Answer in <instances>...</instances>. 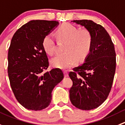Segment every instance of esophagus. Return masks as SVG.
<instances>
[{"label":"esophagus","instance_id":"34e87169","mask_svg":"<svg viewBox=\"0 0 125 125\" xmlns=\"http://www.w3.org/2000/svg\"><path fill=\"white\" fill-rule=\"evenodd\" d=\"M64 76H65V78L68 76V73L67 71H64Z\"/></svg>","mask_w":125,"mask_h":125}]
</instances>
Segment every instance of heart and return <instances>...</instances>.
I'll use <instances>...</instances> for the list:
<instances>
[{
  "mask_svg": "<svg viewBox=\"0 0 125 125\" xmlns=\"http://www.w3.org/2000/svg\"><path fill=\"white\" fill-rule=\"evenodd\" d=\"M57 40L65 41L63 53L57 54L51 60L53 67L66 69L72 66L76 60L81 62L86 59L91 51L93 43L92 36L89 31L78 28L66 23L57 29L55 32ZM42 47L47 54L52 55L55 52V41L52 35L45 36L42 42Z\"/></svg>",
  "mask_w": 125,
  "mask_h": 125,
  "instance_id": "1",
  "label": "heart"
}]
</instances>
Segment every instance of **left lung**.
Instances as JSON below:
<instances>
[{
  "label": "left lung",
  "instance_id": "obj_1",
  "mask_svg": "<svg viewBox=\"0 0 125 125\" xmlns=\"http://www.w3.org/2000/svg\"><path fill=\"white\" fill-rule=\"evenodd\" d=\"M73 21L89 31L93 43L85 62L69 73L73 81L70 99L76 108L90 110L99 107L110 93L116 68V53L111 38L102 26L87 20Z\"/></svg>",
  "mask_w": 125,
  "mask_h": 125
}]
</instances>
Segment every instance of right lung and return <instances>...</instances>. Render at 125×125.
Here are the masks:
<instances>
[{"label": "right lung", "instance_id": "1", "mask_svg": "<svg viewBox=\"0 0 125 125\" xmlns=\"http://www.w3.org/2000/svg\"><path fill=\"white\" fill-rule=\"evenodd\" d=\"M57 21L31 20L14 34L8 53V74L18 102L24 108L41 110L50 105L53 87L64 78L60 68L42 74L49 59L44 38L59 24Z\"/></svg>", "mask_w": 125, "mask_h": 125}]
</instances>
